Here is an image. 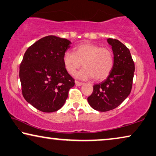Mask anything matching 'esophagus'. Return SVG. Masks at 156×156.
<instances>
[{"label": "esophagus", "instance_id": "1", "mask_svg": "<svg viewBox=\"0 0 156 156\" xmlns=\"http://www.w3.org/2000/svg\"><path fill=\"white\" fill-rule=\"evenodd\" d=\"M75 84H76V86H78V87H80V86L83 85V83L77 82V81H75Z\"/></svg>", "mask_w": 156, "mask_h": 156}]
</instances>
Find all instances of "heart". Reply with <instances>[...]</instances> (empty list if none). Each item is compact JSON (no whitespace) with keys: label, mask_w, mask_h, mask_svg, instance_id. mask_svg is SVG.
I'll list each match as a JSON object with an SVG mask.
<instances>
[{"label":"heart","mask_w":156,"mask_h":156,"mask_svg":"<svg viewBox=\"0 0 156 156\" xmlns=\"http://www.w3.org/2000/svg\"><path fill=\"white\" fill-rule=\"evenodd\" d=\"M62 61L65 69L70 75H74L83 65L84 68L77 74L78 78H94L100 82L110 75L113 68L114 57L110 48L91 43H83L74 48V53L65 52Z\"/></svg>","instance_id":"obj_1"}]
</instances>
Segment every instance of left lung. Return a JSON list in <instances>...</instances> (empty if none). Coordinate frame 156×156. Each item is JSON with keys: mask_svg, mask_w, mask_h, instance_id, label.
<instances>
[{"mask_svg": "<svg viewBox=\"0 0 156 156\" xmlns=\"http://www.w3.org/2000/svg\"><path fill=\"white\" fill-rule=\"evenodd\" d=\"M107 41L113 52V68L105 80L94 86L93 93L87 98L91 107L100 112L115 109L127 98L135 69L129 48L117 39H108Z\"/></svg>", "mask_w": 156, "mask_h": 156, "instance_id": "obj_1", "label": "left lung"}]
</instances>
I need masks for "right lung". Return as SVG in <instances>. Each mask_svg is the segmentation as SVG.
<instances>
[{
  "instance_id": "right-lung-1",
  "label": "right lung",
  "mask_w": 156,
  "mask_h": 156,
  "mask_svg": "<svg viewBox=\"0 0 156 156\" xmlns=\"http://www.w3.org/2000/svg\"><path fill=\"white\" fill-rule=\"evenodd\" d=\"M72 43L66 39L47 36L37 41L24 53L20 66L24 98L44 112H55L65 104L74 80L67 73L63 55Z\"/></svg>"
}]
</instances>
